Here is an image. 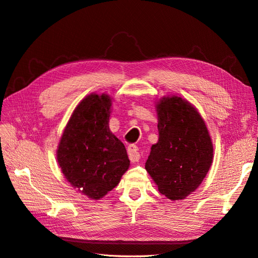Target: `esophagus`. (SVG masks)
Returning <instances> with one entry per match:
<instances>
[{
	"mask_svg": "<svg viewBox=\"0 0 258 258\" xmlns=\"http://www.w3.org/2000/svg\"><path fill=\"white\" fill-rule=\"evenodd\" d=\"M127 153L128 157L132 163H136L140 160V153L138 151V147L135 145H130L127 147Z\"/></svg>",
	"mask_w": 258,
	"mask_h": 258,
	"instance_id": "esophagus-1",
	"label": "esophagus"
}]
</instances>
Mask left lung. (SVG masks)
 <instances>
[{
  "instance_id": "obj_1",
  "label": "left lung",
  "mask_w": 258,
  "mask_h": 258,
  "mask_svg": "<svg viewBox=\"0 0 258 258\" xmlns=\"http://www.w3.org/2000/svg\"><path fill=\"white\" fill-rule=\"evenodd\" d=\"M155 108L159 141L145 167L161 194L181 201L202 184L211 167V137L196 108L182 97L164 96Z\"/></svg>"
}]
</instances>
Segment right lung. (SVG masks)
<instances>
[{
    "instance_id": "obj_1",
    "label": "right lung",
    "mask_w": 258,
    "mask_h": 258,
    "mask_svg": "<svg viewBox=\"0 0 258 258\" xmlns=\"http://www.w3.org/2000/svg\"><path fill=\"white\" fill-rule=\"evenodd\" d=\"M110 109L108 94L86 96L73 111L56 150L66 180L96 201L117 186L130 167L125 147L109 130Z\"/></svg>"
}]
</instances>
